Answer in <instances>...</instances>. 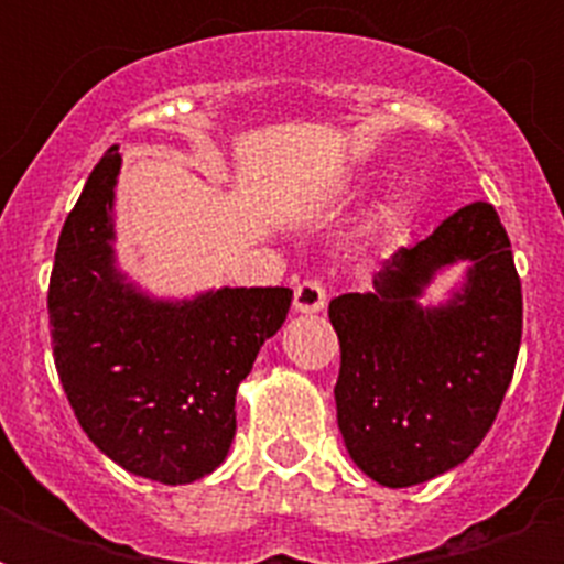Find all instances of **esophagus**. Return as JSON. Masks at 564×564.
<instances>
[{"instance_id": "34e87169", "label": "esophagus", "mask_w": 564, "mask_h": 564, "mask_svg": "<svg viewBox=\"0 0 564 564\" xmlns=\"http://www.w3.org/2000/svg\"><path fill=\"white\" fill-rule=\"evenodd\" d=\"M325 304H327V292L318 281H304L295 286V299H292L295 313H318Z\"/></svg>"}]
</instances>
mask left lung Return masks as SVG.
<instances>
[{
  "label": "left lung",
  "instance_id": "obj_1",
  "mask_svg": "<svg viewBox=\"0 0 564 564\" xmlns=\"http://www.w3.org/2000/svg\"><path fill=\"white\" fill-rule=\"evenodd\" d=\"M463 262L442 305H421L435 274ZM343 366L336 421L362 474L406 489L465 463L489 433L516 371L521 281L498 210L474 202L427 239L398 248L371 292L330 301Z\"/></svg>",
  "mask_w": 564,
  "mask_h": 564
}]
</instances>
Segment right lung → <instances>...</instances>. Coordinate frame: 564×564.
<instances>
[{
	"label": "right lung",
	"instance_id": "add662e5",
	"mask_svg": "<svg viewBox=\"0 0 564 564\" xmlns=\"http://www.w3.org/2000/svg\"><path fill=\"white\" fill-rule=\"evenodd\" d=\"M113 145L66 216L48 281L57 377L90 442L126 471L184 486L225 463L237 389L292 304L286 286L154 299L117 265Z\"/></svg>",
	"mask_w": 564,
	"mask_h": 564
}]
</instances>
